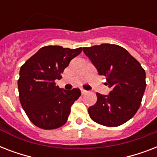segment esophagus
Segmentation results:
<instances>
[{
	"mask_svg": "<svg viewBox=\"0 0 157 157\" xmlns=\"http://www.w3.org/2000/svg\"><path fill=\"white\" fill-rule=\"evenodd\" d=\"M81 94H86L88 91L86 90H84V89H81Z\"/></svg>",
	"mask_w": 157,
	"mask_h": 157,
	"instance_id": "34e87169",
	"label": "esophagus"
}]
</instances>
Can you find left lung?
I'll list each match as a JSON object with an SVG mask.
<instances>
[{"label": "left lung", "instance_id": "obj_1", "mask_svg": "<svg viewBox=\"0 0 157 157\" xmlns=\"http://www.w3.org/2000/svg\"><path fill=\"white\" fill-rule=\"evenodd\" d=\"M101 76H106L111 91L97 93V102L89 107L94 121L104 126L116 127L134 117L141 104L146 89V73L141 64L125 49L113 44L84 47Z\"/></svg>", "mask_w": 157, "mask_h": 157}]
</instances>
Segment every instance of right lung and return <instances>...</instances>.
<instances>
[{
    "label": "right lung",
    "instance_id": "obj_1",
    "mask_svg": "<svg viewBox=\"0 0 157 157\" xmlns=\"http://www.w3.org/2000/svg\"><path fill=\"white\" fill-rule=\"evenodd\" d=\"M81 51V47L72 50L59 45L44 46L21 67L19 100L29 120L40 129L63 126L71 105L81 96L79 89H60L55 80L62 78L64 69Z\"/></svg>",
    "mask_w": 157,
    "mask_h": 157
}]
</instances>
